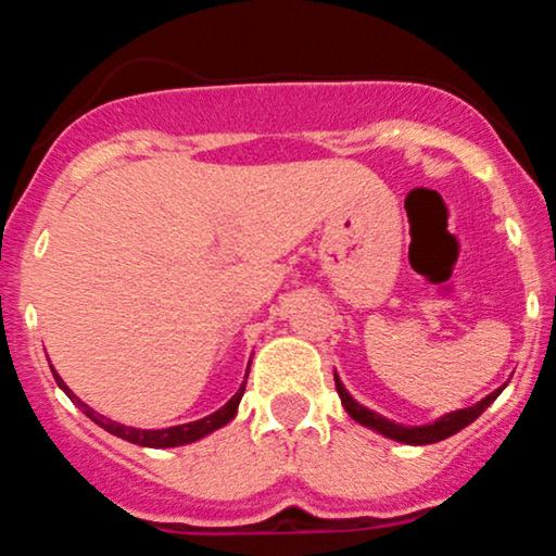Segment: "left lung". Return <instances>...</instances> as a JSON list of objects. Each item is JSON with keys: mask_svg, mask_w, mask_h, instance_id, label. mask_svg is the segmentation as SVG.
Instances as JSON below:
<instances>
[{"mask_svg": "<svg viewBox=\"0 0 556 556\" xmlns=\"http://www.w3.org/2000/svg\"><path fill=\"white\" fill-rule=\"evenodd\" d=\"M334 384H337V394H340L342 400V407L348 410V416L353 420H358L361 426H366V429H374L379 431L381 437L387 439H394V442H402V444H433V442H442V439L452 437V433L463 431L465 426H470L473 420L481 416L483 410L494 402L496 397L502 394V389L507 387H500L494 389V392L489 394V397H483L481 402H476V405L470 407H463V410H452L446 413V416L437 418L433 424H426V426H402V424H394V420H389L384 416H379V413L368 410V407H363L361 402L353 400V394L344 389V384L340 381V376L334 374Z\"/></svg>", "mask_w": 556, "mask_h": 556, "instance_id": "left-lung-1", "label": "left lung"}]
</instances>
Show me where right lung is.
<instances>
[{"mask_svg":"<svg viewBox=\"0 0 556 556\" xmlns=\"http://www.w3.org/2000/svg\"><path fill=\"white\" fill-rule=\"evenodd\" d=\"M248 368H251V363H248ZM52 374H54L56 384H60L62 392H65L67 397L73 400L75 405H78L80 410L86 413V416L91 418L96 426H101V429H104V431L114 433V437L125 439V442L138 444V446H154V450H167V446H182V444L198 442V439L208 437V433H212V431L222 429V426H227L229 420L238 416V405H240V400H242V392H245V381H242L240 389L232 394V400H229L227 405H222L219 410L212 413V416H206V418H201V420H193V424L169 426V429H132V426L117 424V420H112V418L101 416V413H96L93 407H88L86 402H83L78 394H75L73 389H70L65 381H62V376L56 374L54 368H52ZM245 379H248V374H245Z\"/></svg>","mask_w":556,"mask_h":556,"instance_id":"1","label":"right lung"}]
</instances>
